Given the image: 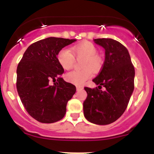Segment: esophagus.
<instances>
[{
    "label": "esophagus",
    "mask_w": 154,
    "mask_h": 154,
    "mask_svg": "<svg viewBox=\"0 0 154 154\" xmlns=\"http://www.w3.org/2000/svg\"><path fill=\"white\" fill-rule=\"evenodd\" d=\"M83 86H77V91H81V90H83Z\"/></svg>",
    "instance_id": "obj_1"
}]
</instances>
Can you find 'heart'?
<instances>
[{"instance_id":"1","label":"heart","mask_w":154,"mask_h":154,"mask_svg":"<svg viewBox=\"0 0 154 154\" xmlns=\"http://www.w3.org/2000/svg\"><path fill=\"white\" fill-rule=\"evenodd\" d=\"M71 51L72 53L66 48L61 50L57 56V60L64 69L69 70L72 68L74 64L73 54L77 58H84L83 63V68L84 69L70 71L65 76L68 82L76 86H80L91 78L92 71L97 72L100 69L103 62L100 57L97 55V49L95 46L88 42L74 46Z\"/></svg>"}]
</instances>
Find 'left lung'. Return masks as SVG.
Segmentation results:
<instances>
[{"label":"left lung","instance_id":"1","mask_svg":"<svg viewBox=\"0 0 154 154\" xmlns=\"http://www.w3.org/2000/svg\"><path fill=\"white\" fill-rule=\"evenodd\" d=\"M94 43L105 50V60L98 75L92 81L98 88L85 87L87 97L83 114L91 123L106 125L125 112L134 90L135 69L125 46L112 38H96ZM106 88L100 90L102 86Z\"/></svg>","mask_w":154,"mask_h":154}]
</instances>
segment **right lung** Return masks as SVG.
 <instances>
[{
  "mask_svg": "<svg viewBox=\"0 0 154 154\" xmlns=\"http://www.w3.org/2000/svg\"><path fill=\"white\" fill-rule=\"evenodd\" d=\"M75 41L56 37L39 40L27 48L18 63V95L29 116L41 123L61 120L75 94V86L60 77L64 69L57 60L59 52Z\"/></svg>",
  "mask_w": 154,
  "mask_h": 154,
  "instance_id": "1",
  "label": "right lung"
}]
</instances>
